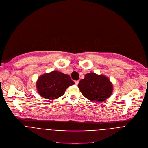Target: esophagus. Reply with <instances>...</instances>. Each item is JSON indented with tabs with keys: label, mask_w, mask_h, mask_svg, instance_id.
Here are the masks:
<instances>
[{
	"label": "esophagus",
	"mask_w": 148,
	"mask_h": 148,
	"mask_svg": "<svg viewBox=\"0 0 148 148\" xmlns=\"http://www.w3.org/2000/svg\"><path fill=\"white\" fill-rule=\"evenodd\" d=\"M75 84H76V85H77V84H79V80H76V81L75 82Z\"/></svg>",
	"instance_id": "esophagus-1"
}]
</instances>
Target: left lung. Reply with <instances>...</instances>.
Segmentation results:
<instances>
[{
  "label": "left lung",
  "instance_id": "1",
  "mask_svg": "<svg viewBox=\"0 0 148 148\" xmlns=\"http://www.w3.org/2000/svg\"><path fill=\"white\" fill-rule=\"evenodd\" d=\"M78 87L84 97L95 102H102L108 99L112 94L113 85L108 77L94 72L85 75Z\"/></svg>",
  "mask_w": 148,
  "mask_h": 148
}]
</instances>
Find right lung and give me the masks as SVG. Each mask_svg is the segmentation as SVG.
I'll list each match as a JSON object with an SVG mask.
<instances>
[{"instance_id":"obj_1","label":"right lung","mask_w":148,"mask_h":148,"mask_svg":"<svg viewBox=\"0 0 148 148\" xmlns=\"http://www.w3.org/2000/svg\"><path fill=\"white\" fill-rule=\"evenodd\" d=\"M75 84L68 75L54 71L40 76L36 82L39 94L47 99H55L64 95L66 88Z\"/></svg>"}]
</instances>
